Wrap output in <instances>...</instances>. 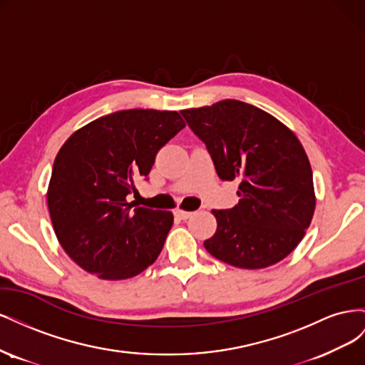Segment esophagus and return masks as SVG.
Returning a JSON list of instances; mask_svg holds the SVG:
<instances>
[{
  "label": "esophagus",
  "instance_id": "esophagus-1",
  "mask_svg": "<svg viewBox=\"0 0 365 365\" xmlns=\"http://www.w3.org/2000/svg\"><path fill=\"white\" fill-rule=\"evenodd\" d=\"M192 215H193L192 212H185V210H181V208H176L175 210V216L178 217V219H181V220H187Z\"/></svg>",
  "mask_w": 365,
  "mask_h": 365
}]
</instances>
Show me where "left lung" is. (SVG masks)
I'll use <instances>...</instances> for the list:
<instances>
[{"mask_svg": "<svg viewBox=\"0 0 365 365\" xmlns=\"http://www.w3.org/2000/svg\"><path fill=\"white\" fill-rule=\"evenodd\" d=\"M181 114L205 143L219 178L239 181V202L212 210L217 228L205 250L242 269L289 256L315 212L312 169L300 140L260 108L231 98Z\"/></svg>", "mask_w": 365, "mask_h": 365, "instance_id": "1", "label": "left lung"}]
</instances>
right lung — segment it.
Instances as JSON below:
<instances>
[{
	"label": "right lung",
	"mask_w": 365,
	"mask_h": 365,
	"mask_svg": "<svg viewBox=\"0 0 365 365\" xmlns=\"http://www.w3.org/2000/svg\"><path fill=\"white\" fill-rule=\"evenodd\" d=\"M185 126L176 111L126 109L97 118L63 143L47 204L68 256L103 280L149 268L173 224L172 212L134 207L126 196L149 175L158 150Z\"/></svg>",
	"instance_id": "right-lung-1"
}]
</instances>
